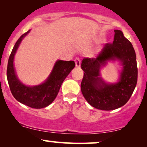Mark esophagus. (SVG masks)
I'll return each mask as SVG.
<instances>
[{
    "label": "esophagus",
    "mask_w": 147,
    "mask_h": 147,
    "mask_svg": "<svg viewBox=\"0 0 147 147\" xmlns=\"http://www.w3.org/2000/svg\"><path fill=\"white\" fill-rule=\"evenodd\" d=\"M75 63H76V67H80V65H81V59H80V57H76L75 59Z\"/></svg>",
    "instance_id": "obj_1"
}]
</instances>
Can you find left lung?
Listing matches in <instances>:
<instances>
[{
    "label": "left lung",
    "instance_id": "left-lung-1",
    "mask_svg": "<svg viewBox=\"0 0 147 147\" xmlns=\"http://www.w3.org/2000/svg\"><path fill=\"white\" fill-rule=\"evenodd\" d=\"M114 41L107 43L96 58H84L82 62L84 78L81 83L82 94L93 107L112 110L124 106L130 99L137 83L138 68L136 53L132 43L120 30H114ZM117 59L123 69L119 82L106 84L99 77V69L109 60Z\"/></svg>",
    "mask_w": 147,
    "mask_h": 147
}]
</instances>
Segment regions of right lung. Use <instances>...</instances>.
Here are the masks:
<instances>
[{
	"label": "right lung",
	"mask_w": 147,
	"mask_h": 147,
	"mask_svg": "<svg viewBox=\"0 0 147 147\" xmlns=\"http://www.w3.org/2000/svg\"><path fill=\"white\" fill-rule=\"evenodd\" d=\"M29 31L23 34L16 42L8 61L7 76L14 98L21 103L33 108H43L55 100L64 80L75 67L74 61L58 60L45 82L36 86H27L18 80L13 65L14 56L19 44Z\"/></svg>",
	"instance_id": "1"
}]
</instances>
